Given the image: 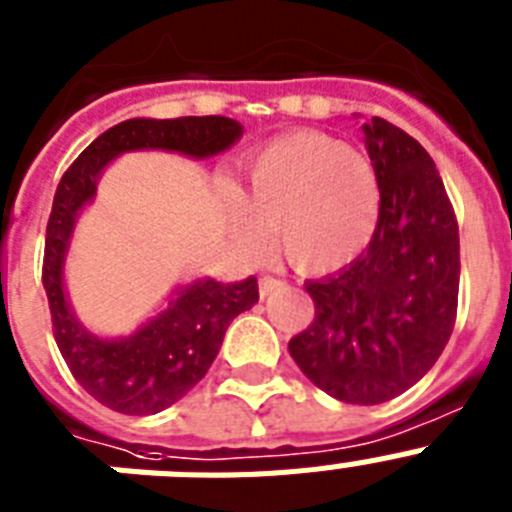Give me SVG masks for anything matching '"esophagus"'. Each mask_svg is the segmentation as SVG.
Returning a JSON list of instances; mask_svg holds the SVG:
<instances>
[{
    "mask_svg": "<svg viewBox=\"0 0 512 512\" xmlns=\"http://www.w3.org/2000/svg\"><path fill=\"white\" fill-rule=\"evenodd\" d=\"M281 286H286V281H283V278H275V275H262V278H260V296H270L275 288H281Z\"/></svg>",
    "mask_w": 512,
    "mask_h": 512,
    "instance_id": "34e87169",
    "label": "esophagus"
}]
</instances>
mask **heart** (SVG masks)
<instances>
[{"label": "heart", "mask_w": 512, "mask_h": 512, "mask_svg": "<svg viewBox=\"0 0 512 512\" xmlns=\"http://www.w3.org/2000/svg\"><path fill=\"white\" fill-rule=\"evenodd\" d=\"M247 201H231L237 237L260 247L268 226L301 270L340 268L366 250L381 213L379 175L358 149L324 133H291L247 162Z\"/></svg>", "instance_id": "obj_1"}]
</instances>
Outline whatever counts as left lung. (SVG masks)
<instances>
[{"mask_svg": "<svg viewBox=\"0 0 512 512\" xmlns=\"http://www.w3.org/2000/svg\"><path fill=\"white\" fill-rule=\"evenodd\" d=\"M379 224L348 268L309 281L314 322L288 342L306 379L348 404H381L435 366L459 306V221L430 154L384 118L363 123Z\"/></svg>", "mask_w": 512, "mask_h": 512, "instance_id": "1", "label": "left lung"}]
</instances>
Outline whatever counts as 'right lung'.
I'll use <instances>...</instances> for the list:
<instances>
[{
	"mask_svg": "<svg viewBox=\"0 0 512 512\" xmlns=\"http://www.w3.org/2000/svg\"><path fill=\"white\" fill-rule=\"evenodd\" d=\"M242 136L224 115H185L170 121L131 118L97 136L61 177L46 226L43 288L53 337L71 376L90 397L121 415H157L206 376L219 355L231 319L260 299L257 278L242 283L195 281L177 291L170 306L121 340H102L79 324L64 293V255L84 203L95 198L97 177L123 151L167 149L188 157H213Z\"/></svg>",
	"mask_w": 512,
	"mask_h": 512,
	"instance_id": "obj_1",
	"label": "right lung"
}]
</instances>
